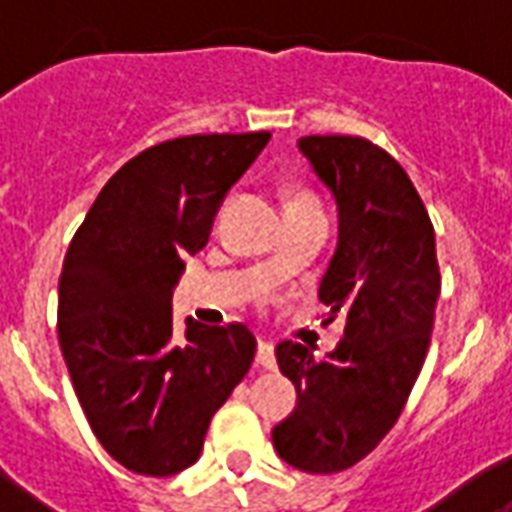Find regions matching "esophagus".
<instances>
[{"instance_id":"1","label":"esophagus","mask_w":512,"mask_h":512,"mask_svg":"<svg viewBox=\"0 0 512 512\" xmlns=\"http://www.w3.org/2000/svg\"><path fill=\"white\" fill-rule=\"evenodd\" d=\"M257 365L266 367V370H274L277 367V356H274V343L271 340H260L257 343Z\"/></svg>"}]
</instances>
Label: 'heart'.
<instances>
[{
  "mask_svg": "<svg viewBox=\"0 0 512 512\" xmlns=\"http://www.w3.org/2000/svg\"><path fill=\"white\" fill-rule=\"evenodd\" d=\"M299 200H310V197H299Z\"/></svg>",
  "mask_w": 512,
  "mask_h": 512,
  "instance_id": "heart-1",
  "label": "heart"
}]
</instances>
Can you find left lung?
Returning <instances> with one entry per match:
<instances>
[{
    "instance_id": "left-lung-1",
    "label": "left lung",
    "mask_w": 512,
    "mask_h": 512,
    "mask_svg": "<svg viewBox=\"0 0 512 512\" xmlns=\"http://www.w3.org/2000/svg\"><path fill=\"white\" fill-rule=\"evenodd\" d=\"M299 150L332 189L340 241L318 296L345 334L326 359L285 340L282 376L299 403L271 439L310 474L351 469L392 430L428 356L441 274L436 233L406 169L362 136H301Z\"/></svg>"
}]
</instances>
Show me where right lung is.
<instances>
[{"label":"right lung","mask_w":512,"mask_h":512,"mask_svg":"<svg viewBox=\"0 0 512 512\" xmlns=\"http://www.w3.org/2000/svg\"><path fill=\"white\" fill-rule=\"evenodd\" d=\"M271 134H194L147 147L109 178L60 274L57 334L95 439L169 477L200 458L211 417L255 359L244 323L172 334L183 260L208 244L224 194Z\"/></svg>","instance_id":"right-lung-1"}]
</instances>
